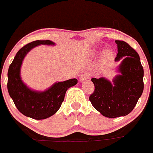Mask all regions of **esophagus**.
Instances as JSON below:
<instances>
[{"mask_svg": "<svg viewBox=\"0 0 153 153\" xmlns=\"http://www.w3.org/2000/svg\"><path fill=\"white\" fill-rule=\"evenodd\" d=\"M89 78V74H86V73H84V74H81L80 76H79V81H84L86 79H87Z\"/></svg>", "mask_w": 153, "mask_h": 153, "instance_id": "1", "label": "esophagus"}]
</instances>
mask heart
Returning a JSON list of instances; mask_svg holds the SVG:
<instances>
[{
	"label": "heart",
	"instance_id": "heart-1",
	"mask_svg": "<svg viewBox=\"0 0 153 153\" xmlns=\"http://www.w3.org/2000/svg\"><path fill=\"white\" fill-rule=\"evenodd\" d=\"M109 53H110V52H109V51H106V56H109Z\"/></svg>",
	"mask_w": 153,
	"mask_h": 153
}]
</instances>
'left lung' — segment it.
<instances>
[{
	"label": "left lung",
	"mask_w": 153,
	"mask_h": 153,
	"mask_svg": "<svg viewBox=\"0 0 153 153\" xmlns=\"http://www.w3.org/2000/svg\"><path fill=\"white\" fill-rule=\"evenodd\" d=\"M115 42L118 48L115 61L122 60L118 67L120 74L115 76L113 83L104 77L92 78L95 90L89 98L93 107L109 118L131 113L144 88V71L137 52L125 41Z\"/></svg>",
	"instance_id": "8db88e82"
}]
</instances>
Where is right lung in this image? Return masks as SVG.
<instances>
[{
    "label": "right lung",
    "instance_id": "add662e5",
    "mask_svg": "<svg viewBox=\"0 0 153 153\" xmlns=\"http://www.w3.org/2000/svg\"><path fill=\"white\" fill-rule=\"evenodd\" d=\"M40 44L55 45L51 40H35L19 50L7 72V90L16 107L22 114L34 120H44L58 111L66 92L77 83L76 79L58 82L44 91L28 88L21 77V67L24 57L33 47Z\"/></svg>",
    "mask_w": 153,
    "mask_h": 153
}]
</instances>
